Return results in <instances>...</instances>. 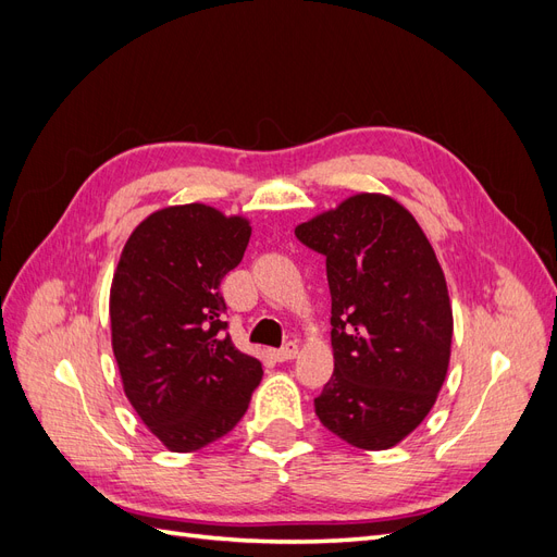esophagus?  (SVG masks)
I'll return each instance as SVG.
<instances>
[{"label": "esophagus", "mask_w": 557, "mask_h": 557, "mask_svg": "<svg viewBox=\"0 0 557 557\" xmlns=\"http://www.w3.org/2000/svg\"><path fill=\"white\" fill-rule=\"evenodd\" d=\"M295 356H297V344H295V342H288L285 346L272 350V358H274L276 362H288V360H293Z\"/></svg>", "instance_id": "1"}]
</instances>
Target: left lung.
<instances>
[{
  "instance_id": "obj_1",
  "label": "left lung",
  "mask_w": 557,
  "mask_h": 557,
  "mask_svg": "<svg viewBox=\"0 0 557 557\" xmlns=\"http://www.w3.org/2000/svg\"><path fill=\"white\" fill-rule=\"evenodd\" d=\"M325 256L334 374L315 404L332 434L385 450L430 413L446 379L453 313L446 278L416 218L385 195H356L301 223Z\"/></svg>"
}]
</instances>
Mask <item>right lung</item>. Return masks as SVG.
<instances>
[{
    "label": "right lung",
    "instance_id": "add662e5",
    "mask_svg": "<svg viewBox=\"0 0 557 557\" xmlns=\"http://www.w3.org/2000/svg\"><path fill=\"white\" fill-rule=\"evenodd\" d=\"M250 225L207 205L156 211L132 232L111 285V339L125 395L158 440L190 453L239 423L262 364L237 350L221 281Z\"/></svg>",
    "mask_w": 557,
    "mask_h": 557
}]
</instances>
